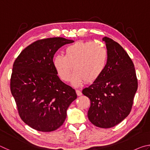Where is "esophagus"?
<instances>
[{
	"mask_svg": "<svg viewBox=\"0 0 150 150\" xmlns=\"http://www.w3.org/2000/svg\"><path fill=\"white\" fill-rule=\"evenodd\" d=\"M76 93H77V95L78 96H81V95H82V93H81V91L80 90H78V89L76 90Z\"/></svg>",
	"mask_w": 150,
	"mask_h": 150,
	"instance_id": "esophagus-1",
	"label": "esophagus"
}]
</instances>
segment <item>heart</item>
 Masks as SVG:
<instances>
[{"mask_svg":"<svg viewBox=\"0 0 150 150\" xmlns=\"http://www.w3.org/2000/svg\"><path fill=\"white\" fill-rule=\"evenodd\" d=\"M107 52L98 43L79 41L66 47L65 55L57 54L54 58V66L57 75L63 81L72 78V84L79 86L85 82L93 83L105 69Z\"/></svg>","mask_w":150,"mask_h":150,"instance_id":"heart-1","label":"heart"}]
</instances>
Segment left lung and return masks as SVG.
I'll list each match as a JSON object with an SVG mask.
<instances>
[{"instance_id": "1", "label": "left lung", "mask_w": 150, "mask_h": 150, "mask_svg": "<svg viewBox=\"0 0 150 150\" xmlns=\"http://www.w3.org/2000/svg\"><path fill=\"white\" fill-rule=\"evenodd\" d=\"M107 49L105 69L82 93L91 100L88 120L101 128L117 125L130 114L138 79L131 58L118 43L104 37Z\"/></svg>"}]
</instances>
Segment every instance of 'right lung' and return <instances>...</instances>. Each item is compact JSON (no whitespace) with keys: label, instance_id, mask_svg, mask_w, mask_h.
Here are the masks:
<instances>
[{"label":"right lung","instance_id":"add662e5","mask_svg":"<svg viewBox=\"0 0 150 150\" xmlns=\"http://www.w3.org/2000/svg\"><path fill=\"white\" fill-rule=\"evenodd\" d=\"M63 38L37 40L14 61L11 91L20 117L40 132H52L62 125L70 104L77 98L75 91L60 80L53 58L59 48L73 43Z\"/></svg>","mask_w":150,"mask_h":150}]
</instances>
